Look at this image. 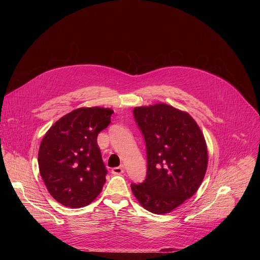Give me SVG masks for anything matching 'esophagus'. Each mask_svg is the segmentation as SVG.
<instances>
[{
  "label": "esophagus",
  "mask_w": 260,
  "mask_h": 260,
  "mask_svg": "<svg viewBox=\"0 0 260 260\" xmlns=\"http://www.w3.org/2000/svg\"><path fill=\"white\" fill-rule=\"evenodd\" d=\"M111 172H112V174H114V175H120V174L124 173V168L123 167H116V168H113Z\"/></svg>",
  "instance_id": "34e87169"
}]
</instances>
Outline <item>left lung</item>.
Segmentation results:
<instances>
[{"label": "left lung", "mask_w": 260, "mask_h": 260, "mask_svg": "<svg viewBox=\"0 0 260 260\" xmlns=\"http://www.w3.org/2000/svg\"><path fill=\"white\" fill-rule=\"evenodd\" d=\"M135 119L147 149V176L131 185L143 208L167 214L199 189L208 167L205 137L187 113L167 104L136 107Z\"/></svg>", "instance_id": "8db88e82"}]
</instances>
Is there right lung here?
<instances>
[{"label":"right lung","instance_id":"add662e5","mask_svg":"<svg viewBox=\"0 0 260 260\" xmlns=\"http://www.w3.org/2000/svg\"><path fill=\"white\" fill-rule=\"evenodd\" d=\"M113 110L79 108L59 118L40 144V175L51 197L69 208L93 202L106 182L107 170L98 135L111 122Z\"/></svg>","mask_w":260,"mask_h":260}]
</instances>
